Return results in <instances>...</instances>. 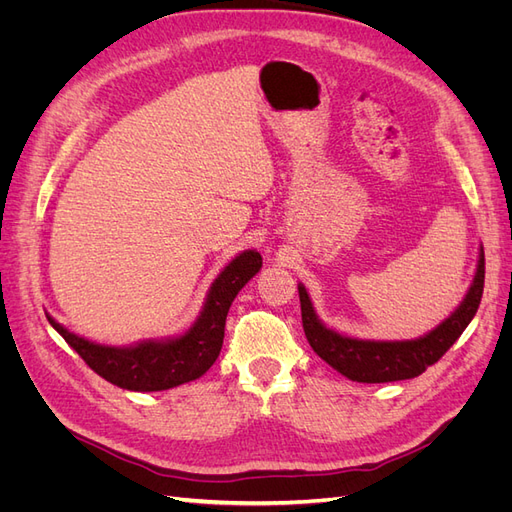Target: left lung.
Instances as JSON below:
<instances>
[{
    "label": "left lung",
    "instance_id": "1",
    "mask_svg": "<svg viewBox=\"0 0 512 512\" xmlns=\"http://www.w3.org/2000/svg\"><path fill=\"white\" fill-rule=\"evenodd\" d=\"M483 286L485 252L480 250L476 275L466 299L461 301V305L440 324V327H436L425 337L408 339V342H371V339L339 335L324 327L314 312V305L309 301L307 290L299 284L303 331L309 346L314 348L320 359L327 361L333 369L339 371V374L354 382L376 384L408 380L421 376L429 365L438 363L446 354V350L457 342L459 335L466 331L480 305Z\"/></svg>",
    "mask_w": 512,
    "mask_h": 512
}]
</instances>
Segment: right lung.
<instances>
[{"label": "right lung", "instance_id": "obj_1", "mask_svg": "<svg viewBox=\"0 0 512 512\" xmlns=\"http://www.w3.org/2000/svg\"><path fill=\"white\" fill-rule=\"evenodd\" d=\"M260 267L262 256L258 252L247 250L239 254L211 284L198 320L181 337L166 342H143L130 348L102 346L70 333L51 316L46 318L104 380L128 391H166L200 378L215 363L224 342L228 309Z\"/></svg>", "mask_w": 512, "mask_h": 512}]
</instances>
